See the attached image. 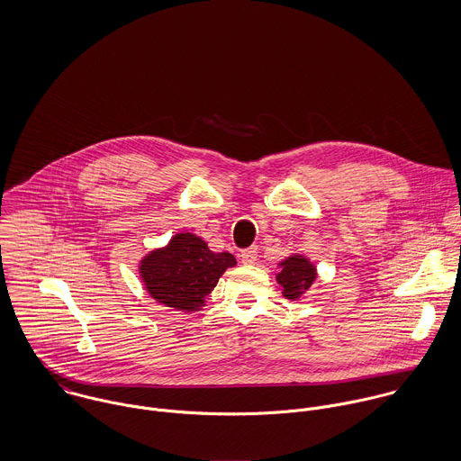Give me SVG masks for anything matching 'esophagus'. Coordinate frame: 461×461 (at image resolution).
I'll return each instance as SVG.
<instances>
[{
  "mask_svg": "<svg viewBox=\"0 0 461 461\" xmlns=\"http://www.w3.org/2000/svg\"><path fill=\"white\" fill-rule=\"evenodd\" d=\"M258 261V247H250L241 252V263L254 264Z\"/></svg>",
  "mask_w": 461,
  "mask_h": 461,
  "instance_id": "34e87169",
  "label": "esophagus"
}]
</instances>
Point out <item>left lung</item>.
I'll list each match as a JSON object with an SVG mask.
<instances>
[{"label":"left lung","mask_w":461,"mask_h":461,"mask_svg":"<svg viewBox=\"0 0 461 461\" xmlns=\"http://www.w3.org/2000/svg\"><path fill=\"white\" fill-rule=\"evenodd\" d=\"M278 266L280 271L276 273V282L282 285V294L287 300H300L318 276L316 266L300 254L289 256Z\"/></svg>","instance_id":"left-lung-1"}]
</instances>
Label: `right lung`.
<instances>
[{
    "mask_svg": "<svg viewBox=\"0 0 461 461\" xmlns=\"http://www.w3.org/2000/svg\"><path fill=\"white\" fill-rule=\"evenodd\" d=\"M236 266L229 252L214 254L192 232L176 234L167 247L149 252L140 263V276L147 293L159 303L185 312H195L216 287L227 267Z\"/></svg>",
    "mask_w": 461,
    "mask_h": 461,
    "instance_id": "add662e5",
    "label": "right lung"
}]
</instances>
